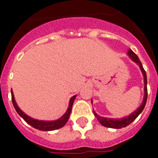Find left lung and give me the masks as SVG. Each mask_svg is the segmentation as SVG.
Segmentation results:
<instances>
[{"label": "left lung", "mask_w": 158, "mask_h": 158, "mask_svg": "<svg viewBox=\"0 0 158 158\" xmlns=\"http://www.w3.org/2000/svg\"><path fill=\"white\" fill-rule=\"evenodd\" d=\"M127 55L134 62H135V63L139 66V69H140L142 74H143V83H144V88H143L144 95H143V101H142V103L140 104V106H139V108H137L136 110H135L134 112L131 113V114L128 115V116H126L124 117V118H105V117L99 116V115L97 114V113L93 110V114H94V115L97 118V120L99 121L100 123L102 126H104V127H106L115 128V129H120V128L126 127L127 126H128L130 123H131L135 119L139 116V114L143 111V108H144V106H145L146 105L147 97H148V90H147V75H146L145 70H144V69L143 68L141 61H139V57H137V55L133 52L132 50H128Z\"/></svg>", "instance_id": "8db88e82"}]
</instances>
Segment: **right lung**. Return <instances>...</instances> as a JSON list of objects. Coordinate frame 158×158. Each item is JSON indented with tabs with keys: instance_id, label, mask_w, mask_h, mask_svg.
Returning <instances> with one entry per match:
<instances>
[{
	"instance_id": "obj_1",
	"label": "right lung",
	"mask_w": 158,
	"mask_h": 158,
	"mask_svg": "<svg viewBox=\"0 0 158 158\" xmlns=\"http://www.w3.org/2000/svg\"><path fill=\"white\" fill-rule=\"evenodd\" d=\"M11 95H12V102L13 105H14V107H15L17 113L20 115V117H22L24 119V121L26 123H27L29 125H31L34 128L38 129L40 131H44L57 130V129L64 127V125L67 123L68 119L70 118V114L71 113V110H72L73 103H74V101H75V97H76V95H75L70 98V101H69V106H68L66 112L60 118L54 120V121H43V120H37V119L32 118L30 116L26 114L23 111H22L21 109L19 108L18 105H17L12 89H11Z\"/></svg>"
}]
</instances>
